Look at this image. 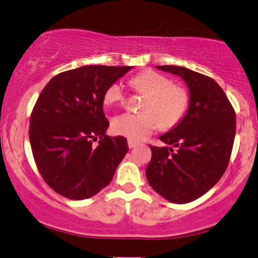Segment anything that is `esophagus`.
I'll use <instances>...</instances> for the list:
<instances>
[{
  "mask_svg": "<svg viewBox=\"0 0 258 258\" xmlns=\"http://www.w3.org/2000/svg\"><path fill=\"white\" fill-rule=\"evenodd\" d=\"M128 146H129V148H135V147L137 146V143L132 141V139H129V141H128Z\"/></svg>",
  "mask_w": 258,
  "mask_h": 258,
  "instance_id": "1",
  "label": "esophagus"
}]
</instances>
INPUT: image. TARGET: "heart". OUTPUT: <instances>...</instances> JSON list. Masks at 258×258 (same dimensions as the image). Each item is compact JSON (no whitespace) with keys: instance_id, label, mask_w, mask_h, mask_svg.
<instances>
[{"instance_id":"b5f03b06","label":"heart","mask_w":258,"mask_h":258,"mask_svg":"<svg viewBox=\"0 0 258 258\" xmlns=\"http://www.w3.org/2000/svg\"><path fill=\"white\" fill-rule=\"evenodd\" d=\"M137 92L147 95L143 113L124 112L112 120L113 132L139 142L154 134L163 125L172 128L181 121L189 107V94L172 80L155 71L135 76L130 81ZM126 98L124 86L120 81L110 85L104 94L106 104L123 103Z\"/></svg>"}]
</instances>
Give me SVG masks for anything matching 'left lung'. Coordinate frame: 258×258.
<instances>
[{
	"label": "left lung",
	"mask_w": 258,
	"mask_h": 258,
	"mask_svg": "<svg viewBox=\"0 0 258 258\" xmlns=\"http://www.w3.org/2000/svg\"><path fill=\"white\" fill-rule=\"evenodd\" d=\"M157 69L178 75L189 88V107L183 119L160 139L168 145H150L152 160L146 178L166 201L184 204L204 195L227 170L236 135V112L216 81L177 66Z\"/></svg>",
	"instance_id": "obj_1"
}]
</instances>
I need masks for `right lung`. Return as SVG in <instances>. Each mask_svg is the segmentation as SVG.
<instances>
[{
    "mask_svg": "<svg viewBox=\"0 0 258 258\" xmlns=\"http://www.w3.org/2000/svg\"><path fill=\"white\" fill-rule=\"evenodd\" d=\"M132 67L85 66L48 81L30 115L29 141L40 175L54 191L86 200L105 188L128 152L126 139L105 135V90ZM99 143L96 147L94 141Z\"/></svg>",
    "mask_w": 258,
    "mask_h": 258,
    "instance_id": "add662e5",
    "label": "right lung"
}]
</instances>
